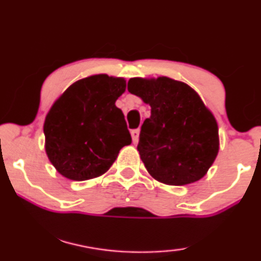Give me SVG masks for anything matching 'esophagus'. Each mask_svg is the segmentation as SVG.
<instances>
[{
	"mask_svg": "<svg viewBox=\"0 0 261 261\" xmlns=\"http://www.w3.org/2000/svg\"><path fill=\"white\" fill-rule=\"evenodd\" d=\"M132 134V140H133L134 144H137L139 141V134H140V129H133L130 132Z\"/></svg>",
	"mask_w": 261,
	"mask_h": 261,
	"instance_id": "obj_1",
	"label": "esophagus"
}]
</instances>
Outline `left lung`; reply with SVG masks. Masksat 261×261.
I'll return each instance as SVG.
<instances>
[{"mask_svg": "<svg viewBox=\"0 0 261 261\" xmlns=\"http://www.w3.org/2000/svg\"><path fill=\"white\" fill-rule=\"evenodd\" d=\"M128 91L151 107L138 144L148 174L170 186L204 177L218 154L219 137L217 121L199 94L167 76L132 77Z\"/></svg>", "mask_w": 261, "mask_h": 261, "instance_id": "left-lung-1", "label": "left lung"}]
</instances>
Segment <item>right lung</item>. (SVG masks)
<instances>
[{
  "label": "right lung",
  "mask_w": 261,
  "mask_h": 261,
  "mask_svg": "<svg viewBox=\"0 0 261 261\" xmlns=\"http://www.w3.org/2000/svg\"><path fill=\"white\" fill-rule=\"evenodd\" d=\"M126 91L123 77L96 74L77 80L61 94L44 121L45 152L64 177H98L132 143L122 110L115 106Z\"/></svg>",
  "instance_id": "add662e5"
}]
</instances>
